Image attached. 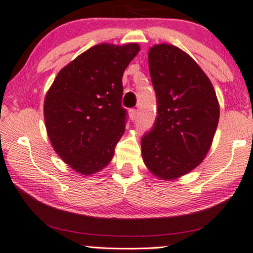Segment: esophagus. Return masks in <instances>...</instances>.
<instances>
[{
    "instance_id": "1",
    "label": "esophagus",
    "mask_w": 253,
    "mask_h": 253,
    "mask_svg": "<svg viewBox=\"0 0 253 253\" xmlns=\"http://www.w3.org/2000/svg\"><path fill=\"white\" fill-rule=\"evenodd\" d=\"M129 118L130 120L136 119V110H129Z\"/></svg>"
}]
</instances>
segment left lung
<instances>
[{
  "label": "left lung",
  "instance_id": "left-lung-1",
  "mask_svg": "<svg viewBox=\"0 0 253 253\" xmlns=\"http://www.w3.org/2000/svg\"><path fill=\"white\" fill-rule=\"evenodd\" d=\"M148 66L158 117L141 140L142 159L154 176L171 181L206 158L218 125L219 104L210 79L180 47L155 44Z\"/></svg>",
  "mask_w": 253,
  "mask_h": 253
}]
</instances>
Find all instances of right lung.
<instances>
[{"label": "right lung", "mask_w": 253, "mask_h": 253, "mask_svg": "<svg viewBox=\"0 0 253 253\" xmlns=\"http://www.w3.org/2000/svg\"><path fill=\"white\" fill-rule=\"evenodd\" d=\"M136 43L98 44L58 72L44 99V120L60 159L89 176L110 164L125 132L123 76Z\"/></svg>", "instance_id": "1"}]
</instances>
